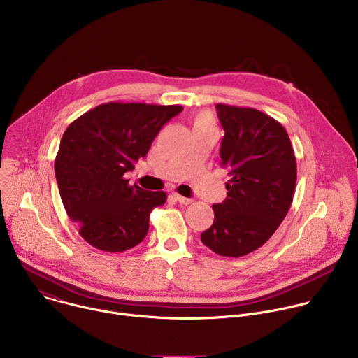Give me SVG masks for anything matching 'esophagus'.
Returning a JSON list of instances; mask_svg holds the SVG:
<instances>
[{
    "mask_svg": "<svg viewBox=\"0 0 358 358\" xmlns=\"http://www.w3.org/2000/svg\"><path fill=\"white\" fill-rule=\"evenodd\" d=\"M174 198H176V201H178L180 203H182V206H188V203H191V202H192V199H191V198H185V196L178 195V194H174Z\"/></svg>",
    "mask_w": 358,
    "mask_h": 358,
    "instance_id": "1",
    "label": "esophagus"
}]
</instances>
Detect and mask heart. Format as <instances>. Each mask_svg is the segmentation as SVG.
I'll list each match as a JSON object with an SVG mask.
<instances>
[{
	"label": "heart",
	"instance_id": "heart-1",
	"mask_svg": "<svg viewBox=\"0 0 358 358\" xmlns=\"http://www.w3.org/2000/svg\"><path fill=\"white\" fill-rule=\"evenodd\" d=\"M206 124H214L213 123V117L208 113H201L195 117L194 126H206Z\"/></svg>",
	"mask_w": 358,
	"mask_h": 358
}]
</instances>
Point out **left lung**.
<instances>
[{
  "label": "left lung",
  "mask_w": 358,
  "mask_h": 358,
  "mask_svg": "<svg viewBox=\"0 0 358 358\" xmlns=\"http://www.w3.org/2000/svg\"><path fill=\"white\" fill-rule=\"evenodd\" d=\"M215 108L225 131L221 166L231 180L201 241L221 257L239 258L261 248L285 220L296 187V157L285 127L273 117L250 108Z\"/></svg>",
  "instance_id": "1"
}]
</instances>
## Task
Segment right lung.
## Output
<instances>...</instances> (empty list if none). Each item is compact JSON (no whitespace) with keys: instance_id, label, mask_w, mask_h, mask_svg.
Here are the masks:
<instances>
[{"instance_id":"1","label":"right lung","mask_w":358,"mask_h":358,"mask_svg":"<svg viewBox=\"0 0 358 358\" xmlns=\"http://www.w3.org/2000/svg\"><path fill=\"white\" fill-rule=\"evenodd\" d=\"M182 106L145 103L99 105L65 130L55 159V176L68 217L80 236L105 252H123L148 232L152 208L164 191H145L124 178L145 157L162 127Z\"/></svg>"}]
</instances>
